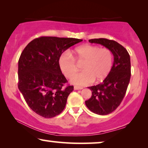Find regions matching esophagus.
Listing matches in <instances>:
<instances>
[{"label": "esophagus", "mask_w": 148, "mask_h": 148, "mask_svg": "<svg viewBox=\"0 0 148 148\" xmlns=\"http://www.w3.org/2000/svg\"><path fill=\"white\" fill-rule=\"evenodd\" d=\"M82 87H79V86H74V90H82Z\"/></svg>", "instance_id": "1"}]
</instances>
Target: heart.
<instances>
[{"instance_id": "obj_1", "label": "heart", "mask_w": 148, "mask_h": 148, "mask_svg": "<svg viewBox=\"0 0 148 148\" xmlns=\"http://www.w3.org/2000/svg\"><path fill=\"white\" fill-rule=\"evenodd\" d=\"M71 54L64 52L58 58V66L62 74L69 78L77 72V64L84 62V71L74 75L72 84L84 86L102 81L110 73L113 65V55L110 49L95 45H84L77 48Z\"/></svg>"}]
</instances>
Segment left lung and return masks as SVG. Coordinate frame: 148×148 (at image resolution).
<instances>
[{
    "instance_id": "obj_1",
    "label": "left lung",
    "mask_w": 148,
    "mask_h": 148,
    "mask_svg": "<svg viewBox=\"0 0 148 148\" xmlns=\"http://www.w3.org/2000/svg\"><path fill=\"white\" fill-rule=\"evenodd\" d=\"M90 43L100 44L111 50L114 62L110 73L103 82L89 87L92 97L86 105L94 113L106 115L116 110L126 94L131 78L130 56L122 45L106 38L89 40Z\"/></svg>"
}]
</instances>
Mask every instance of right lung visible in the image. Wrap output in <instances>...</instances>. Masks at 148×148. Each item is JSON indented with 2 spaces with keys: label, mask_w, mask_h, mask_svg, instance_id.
I'll list each match as a JSON object with an SVG mask.
<instances>
[{
  "label": "right lung",
  "mask_w": 148,
  "mask_h": 148,
  "mask_svg": "<svg viewBox=\"0 0 148 148\" xmlns=\"http://www.w3.org/2000/svg\"><path fill=\"white\" fill-rule=\"evenodd\" d=\"M83 41L72 38L42 36L30 42L18 62V88L36 114L52 118L62 112L73 90L58 66V58L71 46Z\"/></svg>",
  "instance_id": "right-lung-1"
}]
</instances>
